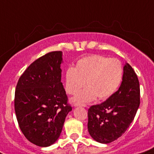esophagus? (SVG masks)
Masks as SVG:
<instances>
[{
	"instance_id": "34e87169",
	"label": "esophagus",
	"mask_w": 154,
	"mask_h": 154,
	"mask_svg": "<svg viewBox=\"0 0 154 154\" xmlns=\"http://www.w3.org/2000/svg\"><path fill=\"white\" fill-rule=\"evenodd\" d=\"M86 106V105H84V104H80V103H74V106Z\"/></svg>"
}]
</instances>
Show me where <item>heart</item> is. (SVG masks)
Segmentation results:
<instances>
[{"label":"heart","instance_id":"heart-1","mask_svg":"<svg viewBox=\"0 0 154 154\" xmlns=\"http://www.w3.org/2000/svg\"><path fill=\"white\" fill-rule=\"evenodd\" d=\"M124 69L121 62L115 58L94 54L77 61L75 68L66 71V91L74 94L85 84V89L79 92L74 101L85 103L97 97L103 100L114 94L121 84Z\"/></svg>","mask_w":154,"mask_h":154}]
</instances>
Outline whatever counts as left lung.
Masks as SVG:
<instances>
[{
	"label": "left lung",
	"mask_w": 154,
	"mask_h": 154,
	"mask_svg": "<svg viewBox=\"0 0 154 154\" xmlns=\"http://www.w3.org/2000/svg\"><path fill=\"white\" fill-rule=\"evenodd\" d=\"M140 106V84L129 63L118 91L100 104L88 110L87 128L91 137L101 143H109L124 134L134 120Z\"/></svg>",
	"instance_id": "left-lung-1"
}]
</instances>
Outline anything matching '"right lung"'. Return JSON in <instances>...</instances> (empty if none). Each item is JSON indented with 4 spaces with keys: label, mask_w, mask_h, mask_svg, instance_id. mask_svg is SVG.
<instances>
[{
    "label": "right lung",
    "mask_w": 154,
    "mask_h": 154,
    "mask_svg": "<svg viewBox=\"0 0 154 154\" xmlns=\"http://www.w3.org/2000/svg\"><path fill=\"white\" fill-rule=\"evenodd\" d=\"M61 51H53L33 62L17 84L14 109L19 127L30 142L46 147L60 135L72 110L61 83Z\"/></svg>",
    "instance_id": "1"
}]
</instances>
